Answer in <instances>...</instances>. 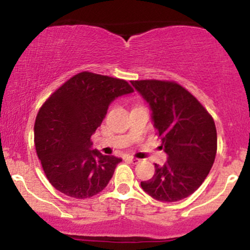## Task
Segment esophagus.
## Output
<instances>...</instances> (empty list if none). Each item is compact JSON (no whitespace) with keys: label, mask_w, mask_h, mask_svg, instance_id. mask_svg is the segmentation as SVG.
Instances as JSON below:
<instances>
[{"label":"esophagus","mask_w":250,"mask_h":250,"mask_svg":"<svg viewBox=\"0 0 250 250\" xmlns=\"http://www.w3.org/2000/svg\"><path fill=\"white\" fill-rule=\"evenodd\" d=\"M127 160H128L129 162L133 163V165H136V163H139V162H140V160H139V159H136V157H131V156L127 157Z\"/></svg>","instance_id":"esophagus-1"}]
</instances>
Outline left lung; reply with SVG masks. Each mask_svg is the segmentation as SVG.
<instances>
[{
    "label": "left lung",
    "mask_w": 250,
    "mask_h": 250,
    "mask_svg": "<svg viewBox=\"0 0 250 250\" xmlns=\"http://www.w3.org/2000/svg\"><path fill=\"white\" fill-rule=\"evenodd\" d=\"M150 105L167 163H155V174L141 187L155 200L175 202L189 196L210 171L217 150L215 122L207 109L179 83L131 81Z\"/></svg>",
    "instance_id": "1"
}]
</instances>
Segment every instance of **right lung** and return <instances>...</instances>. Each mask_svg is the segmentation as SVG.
<instances>
[{
    "label": "right lung",
    "instance_id": "add662e5",
    "mask_svg": "<svg viewBox=\"0 0 250 250\" xmlns=\"http://www.w3.org/2000/svg\"><path fill=\"white\" fill-rule=\"evenodd\" d=\"M133 91L125 80L82 71L43 103L34 125V142L54 188L67 196L87 199L107 187L122 160L91 150L90 137L109 104Z\"/></svg>",
    "mask_w": 250,
    "mask_h": 250
}]
</instances>
